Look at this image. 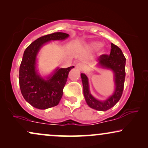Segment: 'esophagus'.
I'll list each match as a JSON object with an SVG mask.
<instances>
[{
	"mask_svg": "<svg viewBox=\"0 0 148 148\" xmlns=\"http://www.w3.org/2000/svg\"><path fill=\"white\" fill-rule=\"evenodd\" d=\"M76 68L80 69V70H83L85 68V65L83 63H76Z\"/></svg>",
	"mask_w": 148,
	"mask_h": 148,
	"instance_id": "esophagus-1",
	"label": "esophagus"
}]
</instances>
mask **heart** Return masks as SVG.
<instances>
[{
	"label": "heart",
	"mask_w": 148,
	"mask_h": 148,
	"mask_svg": "<svg viewBox=\"0 0 148 148\" xmlns=\"http://www.w3.org/2000/svg\"><path fill=\"white\" fill-rule=\"evenodd\" d=\"M101 46V44L98 42H92L88 45V47L91 49H96ZM102 46H101V47Z\"/></svg>",
	"instance_id": "b5f03b06"
}]
</instances>
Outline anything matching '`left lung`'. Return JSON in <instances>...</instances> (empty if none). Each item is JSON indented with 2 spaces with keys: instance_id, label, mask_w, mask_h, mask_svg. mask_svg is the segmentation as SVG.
I'll list each match as a JSON object with an SVG mask.
<instances>
[{
  "instance_id": "8db88e82",
  "label": "left lung",
  "mask_w": 148,
  "mask_h": 148,
  "mask_svg": "<svg viewBox=\"0 0 148 148\" xmlns=\"http://www.w3.org/2000/svg\"><path fill=\"white\" fill-rule=\"evenodd\" d=\"M110 54H103L98 58L97 66L103 69H111L114 73L115 90L112 95L104 101H99L92 95L90 91L88 76L81 74L83 86V94L87 104L92 109L99 111H106L116 104L121 97L125 78V60L121 49L111 43Z\"/></svg>"
}]
</instances>
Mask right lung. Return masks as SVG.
Returning <instances> with one entry per match:
<instances>
[{
    "label": "right lung",
    "instance_id": "obj_1",
    "mask_svg": "<svg viewBox=\"0 0 148 148\" xmlns=\"http://www.w3.org/2000/svg\"><path fill=\"white\" fill-rule=\"evenodd\" d=\"M68 37L69 34L63 32L43 36L32 42L24 51L19 69V85L25 101L37 109L45 110L59 103L69 71L74 67L57 68L50 76L44 79L37 72L38 51L47 42L63 40Z\"/></svg>",
    "mask_w": 148,
    "mask_h": 148
}]
</instances>
